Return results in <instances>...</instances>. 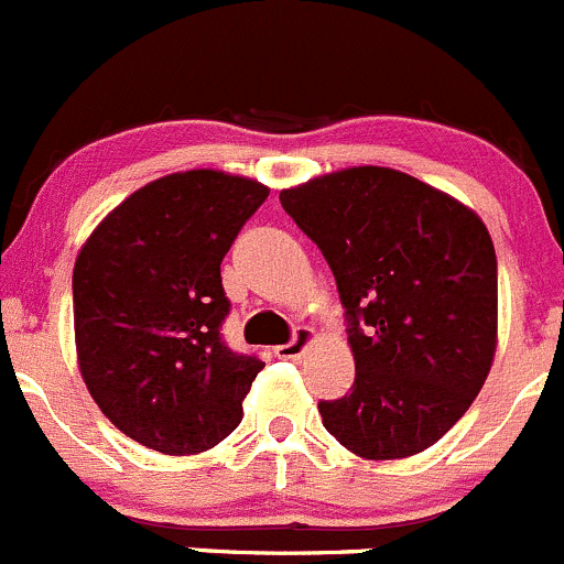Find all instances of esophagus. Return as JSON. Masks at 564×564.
<instances>
[{
  "label": "esophagus",
  "mask_w": 564,
  "mask_h": 564,
  "mask_svg": "<svg viewBox=\"0 0 564 564\" xmlns=\"http://www.w3.org/2000/svg\"><path fill=\"white\" fill-rule=\"evenodd\" d=\"M315 339H317L315 328H310V325H301V328L295 330L293 339H290L288 345L276 347V356H280V358H301V352H304L306 347H310Z\"/></svg>",
  "instance_id": "obj_1"
}]
</instances>
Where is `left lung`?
Returning <instances> with one entry per match:
<instances>
[{
  "label": "left lung",
  "mask_w": 564,
  "mask_h": 564,
  "mask_svg": "<svg viewBox=\"0 0 564 564\" xmlns=\"http://www.w3.org/2000/svg\"><path fill=\"white\" fill-rule=\"evenodd\" d=\"M347 310L350 393L321 402L356 456L408 458L469 410L497 350V254L484 219L393 167L358 165L282 189Z\"/></svg>",
  "instance_id": "1"
}]
</instances>
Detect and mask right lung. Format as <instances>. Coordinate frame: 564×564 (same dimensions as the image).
Returning a JSON list of instances; mask_svg holds the SVG:
<instances>
[{
	"label": "right lung",
	"mask_w": 564,
	"mask_h": 564,
	"mask_svg": "<svg viewBox=\"0 0 564 564\" xmlns=\"http://www.w3.org/2000/svg\"><path fill=\"white\" fill-rule=\"evenodd\" d=\"M269 197L212 167L135 189L91 230L73 269L78 369L119 432L167 456L203 454L241 423L265 367L219 336V263Z\"/></svg>",
	"instance_id": "add662e5"
}]
</instances>
